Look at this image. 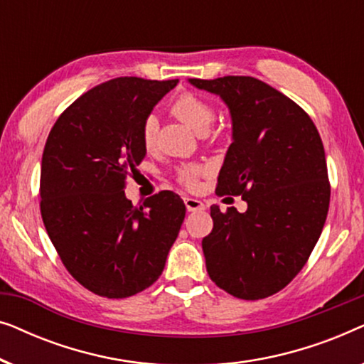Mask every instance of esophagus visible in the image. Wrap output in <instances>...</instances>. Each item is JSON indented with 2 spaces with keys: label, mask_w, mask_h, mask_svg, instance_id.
Here are the masks:
<instances>
[{
  "label": "esophagus",
  "mask_w": 364,
  "mask_h": 364,
  "mask_svg": "<svg viewBox=\"0 0 364 364\" xmlns=\"http://www.w3.org/2000/svg\"><path fill=\"white\" fill-rule=\"evenodd\" d=\"M183 202H186V207L188 212H198V210H203L205 205L200 200H197V198H192V197H186L183 198Z\"/></svg>",
  "instance_id": "esophagus-1"
}]
</instances>
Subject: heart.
Segmentation results:
<instances>
[{"label": "heart", "mask_w": 364, "mask_h": 364, "mask_svg": "<svg viewBox=\"0 0 364 364\" xmlns=\"http://www.w3.org/2000/svg\"><path fill=\"white\" fill-rule=\"evenodd\" d=\"M171 111L178 121H182L186 126H188L192 131L197 134H205L210 127V124L215 117V111L208 104L205 99L196 96L192 92H183L178 96L176 101L172 102ZM157 131L159 124L157 119L154 116L146 117V121L142 124L141 139L142 146L146 147V151H152L156 147L157 142ZM202 173V167L198 166H187L181 171V181L188 187H193L197 182V177Z\"/></svg>", "instance_id": "obj_1"}]
</instances>
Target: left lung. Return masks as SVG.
<instances>
[{
    "label": "left lung",
    "instance_id": "obj_1",
    "mask_svg": "<svg viewBox=\"0 0 364 364\" xmlns=\"http://www.w3.org/2000/svg\"><path fill=\"white\" fill-rule=\"evenodd\" d=\"M217 94L232 117V144L217 191L247 210L210 207L202 240L208 277L242 300L285 288L315 248L330 207L325 149L315 124L280 91L250 76L188 79Z\"/></svg>",
    "mask_w": 364,
    "mask_h": 364
}]
</instances>
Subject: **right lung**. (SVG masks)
Returning <instances> with one entry per match:
<instances>
[{
    "label": "right lung",
    "mask_w": 364,
    "mask_h": 364,
    "mask_svg": "<svg viewBox=\"0 0 364 364\" xmlns=\"http://www.w3.org/2000/svg\"><path fill=\"white\" fill-rule=\"evenodd\" d=\"M172 81L117 77L76 99L49 132L41 217L68 272L106 298H127L162 275L186 205L162 191L134 207L124 193L146 157L141 131Z\"/></svg>",
    "instance_id": "1"
}]
</instances>
